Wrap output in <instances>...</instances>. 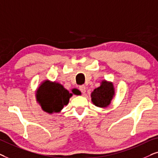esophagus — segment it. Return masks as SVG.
I'll return each mask as SVG.
<instances>
[{
    "mask_svg": "<svg viewBox=\"0 0 158 158\" xmlns=\"http://www.w3.org/2000/svg\"><path fill=\"white\" fill-rule=\"evenodd\" d=\"M79 90H80V91L81 92V93H83V94L85 93V92H86V87H85V85H81V86H79Z\"/></svg>",
    "mask_w": 158,
    "mask_h": 158,
    "instance_id": "esophagus-1",
    "label": "esophagus"
}]
</instances>
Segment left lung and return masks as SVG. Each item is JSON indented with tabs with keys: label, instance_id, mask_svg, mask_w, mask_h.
<instances>
[{
	"label": "left lung",
	"instance_id": "left-lung-1",
	"mask_svg": "<svg viewBox=\"0 0 158 158\" xmlns=\"http://www.w3.org/2000/svg\"><path fill=\"white\" fill-rule=\"evenodd\" d=\"M114 94L115 91L113 84L103 81L100 87L94 89L92 92V101L96 106L106 108L110 105Z\"/></svg>",
	"mask_w": 158,
	"mask_h": 158
}]
</instances>
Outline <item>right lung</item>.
<instances>
[{
	"instance_id": "add662e5",
	"label": "right lung",
	"mask_w": 158,
	"mask_h": 158,
	"mask_svg": "<svg viewBox=\"0 0 158 158\" xmlns=\"http://www.w3.org/2000/svg\"><path fill=\"white\" fill-rule=\"evenodd\" d=\"M73 93L78 92L73 90ZM72 94L69 93L61 85L56 82L45 81L42 83L37 90V101L42 109L48 113H58L64 106L69 103Z\"/></svg>"
}]
</instances>
